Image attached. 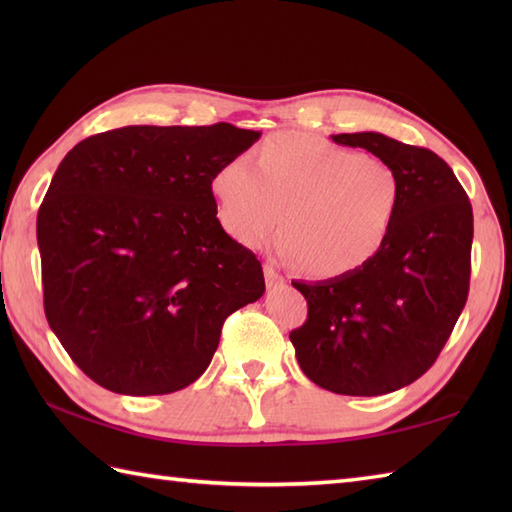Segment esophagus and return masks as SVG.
<instances>
[{
	"instance_id": "34e87169",
	"label": "esophagus",
	"mask_w": 512,
	"mask_h": 512,
	"mask_svg": "<svg viewBox=\"0 0 512 512\" xmlns=\"http://www.w3.org/2000/svg\"><path fill=\"white\" fill-rule=\"evenodd\" d=\"M264 277H266V286L268 288H277V286H284V277H281L279 273H277V270L273 268V266H264Z\"/></svg>"
}]
</instances>
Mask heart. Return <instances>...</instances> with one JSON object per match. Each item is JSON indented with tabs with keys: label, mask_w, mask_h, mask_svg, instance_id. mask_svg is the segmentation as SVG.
<instances>
[{
	"label": "heart",
	"mask_w": 512,
	"mask_h": 512,
	"mask_svg": "<svg viewBox=\"0 0 512 512\" xmlns=\"http://www.w3.org/2000/svg\"><path fill=\"white\" fill-rule=\"evenodd\" d=\"M255 158L226 160L211 180L217 220L237 244L262 246L284 220L281 255L323 279L354 275L385 248L402 195L385 160L303 134L268 138Z\"/></svg>",
	"instance_id": "obj_1"
}]
</instances>
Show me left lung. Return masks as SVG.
<instances>
[{
    "mask_svg": "<svg viewBox=\"0 0 512 512\" xmlns=\"http://www.w3.org/2000/svg\"><path fill=\"white\" fill-rule=\"evenodd\" d=\"M400 178L398 217L385 248L354 275L292 281L308 319L290 332L312 383L343 396H380L436 363L469 297L473 209L438 154L378 132L336 134Z\"/></svg>",
    "mask_w": 512,
    "mask_h": 512,
    "instance_id": "obj_1",
    "label": "left lung"
}]
</instances>
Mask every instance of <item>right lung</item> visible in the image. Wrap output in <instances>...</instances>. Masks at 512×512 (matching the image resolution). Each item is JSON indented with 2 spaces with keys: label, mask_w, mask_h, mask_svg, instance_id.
<instances>
[{
  "label": "right lung",
  "mask_w": 512,
  "mask_h": 512,
  "mask_svg": "<svg viewBox=\"0 0 512 512\" xmlns=\"http://www.w3.org/2000/svg\"><path fill=\"white\" fill-rule=\"evenodd\" d=\"M231 123L129 125L81 140L39 206L43 308L94 383L125 396L198 380L228 314L264 295L217 220L213 173L259 140Z\"/></svg>",
  "instance_id": "1"
}]
</instances>
